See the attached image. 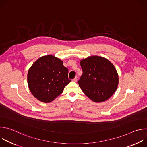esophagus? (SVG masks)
I'll use <instances>...</instances> for the list:
<instances>
[{
  "label": "esophagus",
  "mask_w": 147,
  "mask_h": 147,
  "mask_svg": "<svg viewBox=\"0 0 147 147\" xmlns=\"http://www.w3.org/2000/svg\"><path fill=\"white\" fill-rule=\"evenodd\" d=\"M73 81H74V82H77V77H76L73 80Z\"/></svg>",
  "instance_id": "34e87169"
}]
</instances>
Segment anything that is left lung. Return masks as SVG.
Segmentation results:
<instances>
[{"instance_id":"1","label":"left lung","mask_w":147,"mask_h":147,"mask_svg":"<svg viewBox=\"0 0 147 147\" xmlns=\"http://www.w3.org/2000/svg\"><path fill=\"white\" fill-rule=\"evenodd\" d=\"M82 74L80 87L90 99L102 102L111 98L117 90L119 77L116 68L106 58L91 56L80 61Z\"/></svg>"}]
</instances>
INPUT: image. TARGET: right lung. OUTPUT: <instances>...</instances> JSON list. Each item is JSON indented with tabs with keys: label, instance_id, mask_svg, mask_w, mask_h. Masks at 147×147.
<instances>
[{
	"label": "right lung",
	"instance_id": "obj_1",
	"mask_svg": "<svg viewBox=\"0 0 147 147\" xmlns=\"http://www.w3.org/2000/svg\"><path fill=\"white\" fill-rule=\"evenodd\" d=\"M63 64L62 60L51 55L42 56L34 63L28 72L27 82L35 98L48 103L63 92L71 81L68 69Z\"/></svg>",
	"mask_w": 147,
	"mask_h": 147
}]
</instances>
